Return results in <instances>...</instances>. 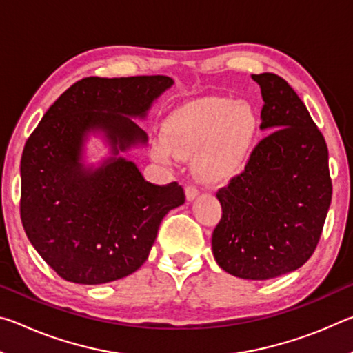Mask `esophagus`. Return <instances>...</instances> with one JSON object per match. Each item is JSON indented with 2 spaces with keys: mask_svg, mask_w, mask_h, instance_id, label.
<instances>
[{
  "mask_svg": "<svg viewBox=\"0 0 353 353\" xmlns=\"http://www.w3.org/2000/svg\"><path fill=\"white\" fill-rule=\"evenodd\" d=\"M198 196H199V190L193 187V185H188V187L185 188V198H187L188 202H193Z\"/></svg>",
  "mask_w": 353,
  "mask_h": 353,
  "instance_id": "obj_1",
  "label": "esophagus"
}]
</instances>
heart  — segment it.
Listing matches in <instances>:
<instances>
[{
    "label": "heart",
    "mask_w": 353,
    "mask_h": 353,
    "mask_svg": "<svg viewBox=\"0 0 353 353\" xmlns=\"http://www.w3.org/2000/svg\"><path fill=\"white\" fill-rule=\"evenodd\" d=\"M259 129V117L246 103L230 98L196 99L166 115L162 135L151 141V155L163 165H171L174 157L194 155V171L202 181L227 182L246 170Z\"/></svg>",
    "instance_id": "heart-1"
}]
</instances>
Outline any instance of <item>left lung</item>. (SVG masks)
Wrapping results in <instances>:
<instances>
[{
	"label": "left lung",
	"mask_w": 353,
	"mask_h": 353,
	"mask_svg": "<svg viewBox=\"0 0 353 353\" xmlns=\"http://www.w3.org/2000/svg\"><path fill=\"white\" fill-rule=\"evenodd\" d=\"M261 90L263 132L243 174L219 190L213 230L218 266L246 280L301 268L318 246L332 202L328 151L305 104L277 74H252Z\"/></svg>",
	"instance_id": "left-lung-1"
}]
</instances>
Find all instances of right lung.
Masks as SVG:
<instances>
[{
  "label": "right lung",
  "mask_w": 353,
  "mask_h": 353,
  "mask_svg": "<svg viewBox=\"0 0 353 353\" xmlns=\"http://www.w3.org/2000/svg\"><path fill=\"white\" fill-rule=\"evenodd\" d=\"M172 83L168 76L87 77L57 98L28 139L21 223L41 259L68 282L130 276L146 261L165 214L185 202L177 182H148L123 157L146 146L135 119L145 121ZM92 138L106 149L97 163L88 151Z\"/></svg>",
  "instance_id": "right-lung-1"
}]
</instances>
